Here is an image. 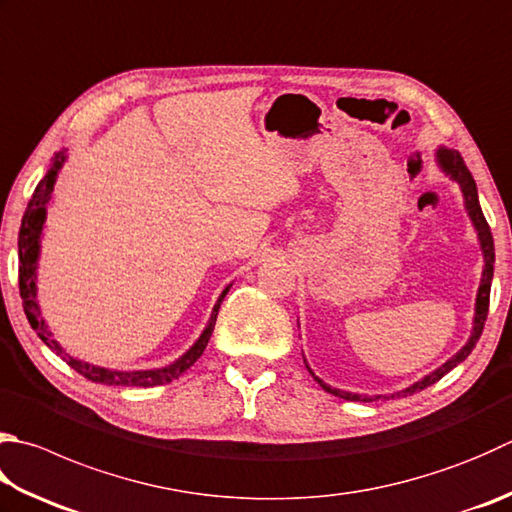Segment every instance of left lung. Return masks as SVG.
Wrapping results in <instances>:
<instances>
[{"label": "left lung", "instance_id": "1", "mask_svg": "<svg viewBox=\"0 0 512 512\" xmlns=\"http://www.w3.org/2000/svg\"><path fill=\"white\" fill-rule=\"evenodd\" d=\"M437 162L441 171L446 173V176H450V180H455L461 194H464V205H466V211L468 216L472 220V225H475V231H477V238H479V247H481V254H484V272H481V283H479V292H477V303H475V321H472V332H470V339L468 343L461 347V350L452 356V359H448L446 363L441 365V368H437L435 372H430L428 376H423L421 381L412 383L410 388L401 390L397 394H390V397H406V394H414V392H421L426 390L428 385L437 383L441 376H446L452 368H457V365L461 361L468 359V354L472 352V347L477 345L481 332H484V323H486V316H488V303H490V283H493V265H495V243H493V234H490V227L486 223L484 218V211H481V205H479V196H477V185L475 180H472V173L468 171L464 158L459 156V151L455 149H446L441 147L437 149ZM307 370H310V365H307ZM310 374H314L310 370ZM314 379L321 383V388L325 392L334 394V397L339 399H345V401H376V399H390L388 394H376V397H368V394H354V392H345V390H339V388H332V385L323 383L318 376H314Z\"/></svg>", "mask_w": 512, "mask_h": 512}]
</instances>
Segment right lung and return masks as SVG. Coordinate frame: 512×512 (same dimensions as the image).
<instances>
[{
  "label": "right lung",
  "instance_id": "right-lung-1",
  "mask_svg": "<svg viewBox=\"0 0 512 512\" xmlns=\"http://www.w3.org/2000/svg\"><path fill=\"white\" fill-rule=\"evenodd\" d=\"M64 162H66V149L60 151V153H55V158L51 162V167H48L46 176L40 180V185L35 187V194H33L31 202H28L26 214L22 218V227H19V240H17V247H19V296H22V305H24L28 323H31V327L37 332V336H40V339L48 347H51V350L57 356H62V359L69 363L75 372H80L84 379H89L93 383L127 385V388H129V385H131V388H153V385L171 383L173 379H178L182 372H187L191 365H194L200 359V354L205 352V347L209 343V336H211V332H214L218 307H220V303H223V298L227 296L231 285H227L223 289V294L218 296L214 310H211L209 323H207L205 330H202L200 339L194 345H191L178 361H173L171 365H165V368L131 370V372L109 370V368H98V365L84 363L80 359H75V356L66 354L64 347L53 339L51 332H48V325L42 318L40 305H37V258H40V240H42V229H44V220H46V205L51 202L53 187L57 182V173H60V169L64 167Z\"/></svg>",
  "mask_w": 512,
  "mask_h": 512
}]
</instances>
